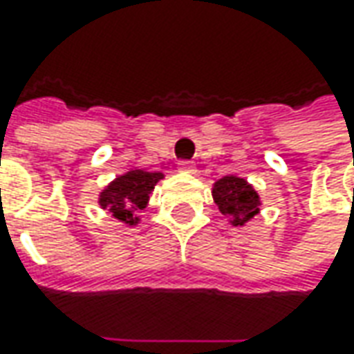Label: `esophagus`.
<instances>
[{
  "mask_svg": "<svg viewBox=\"0 0 354 354\" xmlns=\"http://www.w3.org/2000/svg\"><path fill=\"white\" fill-rule=\"evenodd\" d=\"M179 169L185 171V173H195V163L189 161V159H181L179 161Z\"/></svg>",
  "mask_w": 354,
  "mask_h": 354,
  "instance_id": "obj_1",
  "label": "esophagus"
}]
</instances>
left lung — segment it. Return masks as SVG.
Segmentation results:
<instances>
[{
  "instance_id": "8db88e82",
  "label": "left lung",
  "mask_w": 354,
  "mask_h": 354,
  "mask_svg": "<svg viewBox=\"0 0 354 354\" xmlns=\"http://www.w3.org/2000/svg\"><path fill=\"white\" fill-rule=\"evenodd\" d=\"M212 197L218 205V211L228 216L234 226L250 221L260 207L256 191L244 179L232 177V175L216 181L212 189Z\"/></svg>"
}]
</instances>
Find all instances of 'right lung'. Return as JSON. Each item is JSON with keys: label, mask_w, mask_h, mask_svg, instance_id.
Wrapping results in <instances>:
<instances>
[{"label": "right lung", "mask_w": 354, "mask_h": 354, "mask_svg": "<svg viewBox=\"0 0 354 354\" xmlns=\"http://www.w3.org/2000/svg\"><path fill=\"white\" fill-rule=\"evenodd\" d=\"M161 173H149V171H129L126 175L118 177L114 183L110 185L100 197L102 209L110 211L116 218L133 225V212L143 209L147 203L149 193L153 191L156 183L161 179Z\"/></svg>", "instance_id": "right-lung-1"}]
</instances>
